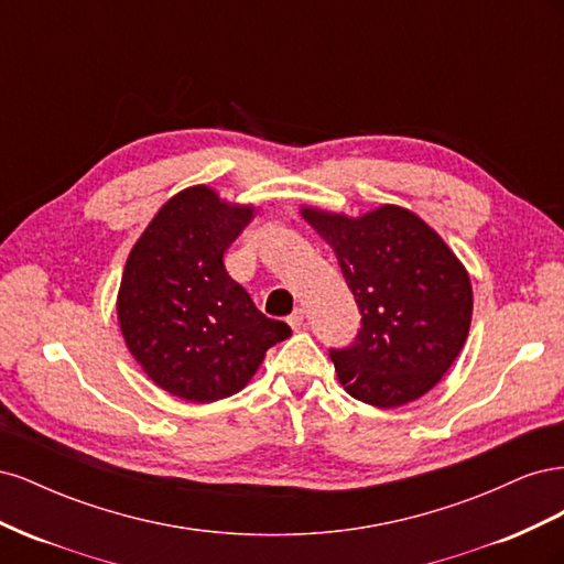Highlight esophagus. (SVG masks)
<instances>
[{
    "instance_id": "esophagus-1",
    "label": "esophagus",
    "mask_w": 564,
    "mask_h": 564,
    "mask_svg": "<svg viewBox=\"0 0 564 564\" xmlns=\"http://www.w3.org/2000/svg\"><path fill=\"white\" fill-rule=\"evenodd\" d=\"M303 319H305V313L301 311V308H296L292 315L286 317V322H289V327L292 329H301L303 327Z\"/></svg>"
}]
</instances>
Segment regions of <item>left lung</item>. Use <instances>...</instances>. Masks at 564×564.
<instances>
[{
	"label": "left lung",
	"mask_w": 564,
	"mask_h": 564,
	"mask_svg": "<svg viewBox=\"0 0 564 564\" xmlns=\"http://www.w3.org/2000/svg\"><path fill=\"white\" fill-rule=\"evenodd\" d=\"M301 214L334 249L362 315L352 344L329 350L340 386L381 409L419 400L468 338L466 268L429 224L395 204L360 218L313 207Z\"/></svg>",
	"instance_id": "8db88e82"
}]
</instances>
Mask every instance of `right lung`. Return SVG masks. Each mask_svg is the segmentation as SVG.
Segmentation results:
<instances>
[{"label": "right lung", "mask_w": 564, "mask_h": 564, "mask_svg": "<svg viewBox=\"0 0 564 564\" xmlns=\"http://www.w3.org/2000/svg\"><path fill=\"white\" fill-rule=\"evenodd\" d=\"M253 207L207 185L174 195L133 245L117 296L129 352L162 390L216 402L242 390L292 329L265 317L226 270L224 253Z\"/></svg>", "instance_id": "1"}]
</instances>
